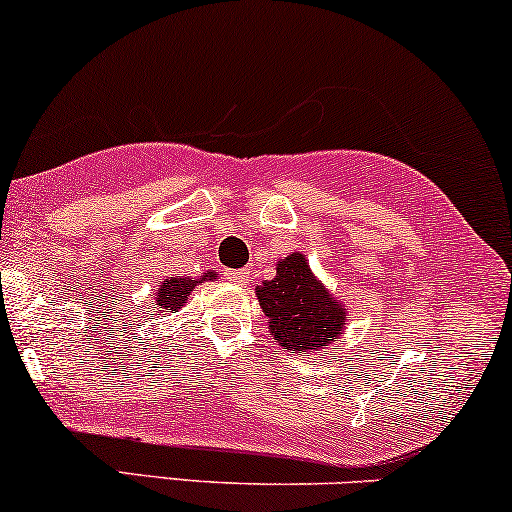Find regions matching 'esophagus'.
Returning <instances> with one entry per match:
<instances>
[{
    "label": "esophagus",
    "instance_id": "1",
    "mask_svg": "<svg viewBox=\"0 0 512 512\" xmlns=\"http://www.w3.org/2000/svg\"><path fill=\"white\" fill-rule=\"evenodd\" d=\"M224 276H226V281L238 283V286H243V283L250 281V271L248 269H226Z\"/></svg>",
    "mask_w": 512,
    "mask_h": 512
}]
</instances>
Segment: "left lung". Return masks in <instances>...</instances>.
Here are the masks:
<instances>
[{
    "label": "left lung",
    "mask_w": 512,
    "mask_h": 512,
    "mask_svg": "<svg viewBox=\"0 0 512 512\" xmlns=\"http://www.w3.org/2000/svg\"><path fill=\"white\" fill-rule=\"evenodd\" d=\"M274 340L290 352L323 349L342 331L345 309L316 281L300 252H293L276 267V278L257 286Z\"/></svg>",
    "instance_id": "1"
}]
</instances>
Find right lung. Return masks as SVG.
Segmentation results:
<instances>
[{
  "mask_svg": "<svg viewBox=\"0 0 512 512\" xmlns=\"http://www.w3.org/2000/svg\"><path fill=\"white\" fill-rule=\"evenodd\" d=\"M212 276H215V274L210 271V274L198 278V281H191V278H181V276L165 278V283L158 288V293H155V302H158L160 309H170V312H177L181 304H184L186 295H189L191 290L196 288V283H203L205 278L210 281Z\"/></svg>",
  "mask_w": 512,
  "mask_h": 512,
  "instance_id": "add662e5",
  "label": "right lung"
}]
</instances>
